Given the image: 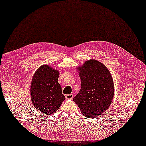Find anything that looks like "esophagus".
Returning a JSON list of instances; mask_svg holds the SVG:
<instances>
[{"label":"esophagus","mask_w":146,"mask_h":146,"mask_svg":"<svg viewBox=\"0 0 146 146\" xmlns=\"http://www.w3.org/2000/svg\"><path fill=\"white\" fill-rule=\"evenodd\" d=\"M66 99H72L73 98V95L72 94L66 95Z\"/></svg>","instance_id":"esophagus-1"}]
</instances>
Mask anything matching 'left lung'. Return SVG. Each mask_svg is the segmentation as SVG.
Listing matches in <instances>:
<instances>
[{
	"label": "left lung",
	"mask_w": 146,
	"mask_h": 146,
	"mask_svg": "<svg viewBox=\"0 0 146 146\" xmlns=\"http://www.w3.org/2000/svg\"><path fill=\"white\" fill-rule=\"evenodd\" d=\"M80 71L81 89L73 99L83 115L94 118L110 106L114 96V84L107 68L95 60L87 61Z\"/></svg>",
	"instance_id": "left-lung-1"
}]
</instances>
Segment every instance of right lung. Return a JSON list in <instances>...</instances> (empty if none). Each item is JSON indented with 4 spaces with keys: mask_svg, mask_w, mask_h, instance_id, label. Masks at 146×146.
I'll list each match as a JSON object with an SVG mask.
<instances>
[{
    "mask_svg": "<svg viewBox=\"0 0 146 146\" xmlns=\"http://www.w3.org/2000/svg\"><path fill=\"white\" fill-rule=\"evenodd\" d=\"M59 73L43 65L38 68L32 79L30 94L35 109L48 115L58 110L66 99L58 82Z\"/></svg>",
    "mask_w": 146,
    "mask_h": 146,
    "instance_id": "add662e5",
    "label": "right lung"
}]
</instances>
